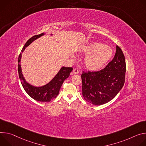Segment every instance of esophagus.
Instances as JSON below:
<instances>
[{
	"label": "esophagus",
	"instance_id": "esophagus-1",
	"mask_svg": "<svg viewBox=\"0 0 146 146\" xmlns=\"http://www.w3.org/2000/svg\"><path fill=\"white\" fill-rule=\"evenodd\" d=\"M73 73L75 74H78L79 73V70L77 68H75L73 70Z\"/></svg>",
	"mask_w": 146,
	"mask_h": 146
}]
</instances>
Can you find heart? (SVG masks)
I'll return each instance as SVG.
<instances>
[{"mask_svg": "<svg viewBox=\"0 0 146 146\" xmlns=\"http://www.w3.org/2000/svg\"><path fill=\"white\" fill-rule=\"evenodd\" d=\"M83 53L87 55L84 59L85 67L92 71H99L103 68L112 56V48L107 44L95 42L90 44L83 49Z\"/></svg>", "mask_w": 146, "mask_h": 146, "instance_id": "obj_1", "label": "heart"}]
</instances>
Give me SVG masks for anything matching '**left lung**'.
<instances>
[{
	"instance_id": "left-lung-1",
	"label": "left lung",
	"mask_w": 146,
	"mask_h": 146,
	"mask_svg": "<svg viewBox=\"0 0 146 146\" xmlns=\"http://www.w3.org/2000/svg\"><path fill=\"white\" fill-rule=\"evenodd\" d=\"M115 56L99 71L84 72L81 75L84 99L96 106L108 103L122 88L125 78L126 62L121 48L117 46Z\"/></svg>"
}]
</instances>
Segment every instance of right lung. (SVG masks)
I'll use <instances>...</instances> for the list:
<instances>
[{"instance_id":"1","label":"right lung","mask_w":146,"mask_h":146,"mask_svg":"<svg viewBox=\"0 0 146 146\" xmlns=\"http://www.w3.org/2000/svg\"><path fill=\"white\" fill-rule=\"evenodd\" d=\"M44 34L42 33L39 35H35L29 39L26 42L23 49L21 50V53H20L19 57L18 72L22 86L31 98L38 102H49L55 99L58 96L60 89L65 79H66L70 76V73L73 69L72 67H62L51 81H50L46 85L40 87L32 86L26 81L23 76L20 64L22 53L24 52L25 48L28 46L32 42L43 36Z\"/></svg>"}]
</instances>
